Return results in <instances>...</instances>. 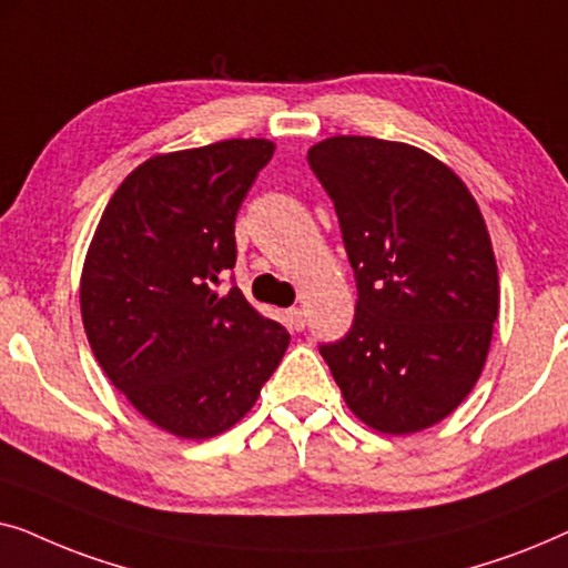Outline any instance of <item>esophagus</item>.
<instances>
[{
  "label": "esophagus",
  "instance_id": "esophagus-1",
  "mask_svg": "<svg viewBox=\"0 0 568 568\" xmlns=\"http://www.w3.org/2000/svg\"><path fill=\"white\" fill-rule=\"evenodd\" d=\"M286 321H290V328L302 331V328H305V310H302V307L286 310Z\"/></svg>",
  "mask_w": 568,
  "mask_h": 568
}]
</instances>
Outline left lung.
I'll return each instance as SVG.
<instances>
[{
  "instance_id": "left-lung-1",
  "label": "left lung",
  "mask_w": 568,
  "mask_h": 568,
  "mask_svg": "<svg viewBox=\"0 0 568 568\" xmlns=\"http://www.w3.org/2000/svg\"><path fill=\"white\" fill-rule=\"evenodd\" d=\"M307 162L354 268L352 331L321 354L352 414L383 434L447 418L484 372L499 274L484 214L453 168L375 136H331Z\"/></svg>"
}]
</instances>
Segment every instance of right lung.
I'll return each mask as SVG.
<instances>
[{
  "instance_id": "add662e5",
  "label": "right lung",
  "mask_w": 568,
  "mask_h": 568,
  "mask_svg": "<svg viewBox=\"0 0 568 568\" xmlns=\"http://www.w3.org/2000/svg\"><path fill=\"white\" fill-rule=\"evenodd\" d=\"M268 139L154 154L123 178L84 255L82 323L108 379L160 429L209 439L258 400L290 346L237 286L235 216Z\"/></svg>"
}]
</instances>
